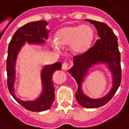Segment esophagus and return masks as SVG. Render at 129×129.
Returning <instances> with one entry per match:
<instances>
[{"mask_svg": "<svg viewBox=\"0 0 129 129\" xmlns=\"http://www.w3.org/2000/svg\"><path fill=\"white\" fill-rule=\"evenodd\" d=\"M68 68H69V66H68V64L67 63H63L62 64V69H63V70H64V71L68 70Z\"/></svg>", "mask_w": 129, "mask_h": 129, "instance_id": "1", "label": "esophagus"}]
</instances>
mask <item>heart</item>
<instances>
[{
    "mask_svg": "<svg viewBox=\"0 0 129 129\" xmlns=\"http://www.w3.org/2000/svg\"><path fill=\"white\" fill-rule=\"evenodd\" d=\"M93 38V30L90 26H69L58 30L56 33V38L50 39V43L58 51L62 49L63 46L70 45L73 54L80 55L90 49Z\"/></svg>",
    "mask_w": 129,
    "mask_h": 129,
    "instance_id": "b5f03b06",
    "label": "heart"
}]
</instances>
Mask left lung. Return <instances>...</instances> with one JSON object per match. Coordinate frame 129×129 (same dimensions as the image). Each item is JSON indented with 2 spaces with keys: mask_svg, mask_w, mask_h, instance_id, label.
<instances>
[{
  "mask_svg": "<svg viewBox=\"0 0 129 129\" xmlns=\"http://www.w3.org/2000/svg\"><path fill=\"white\" fill-rule=\"evenodd\" d=\"M94 25L100 38L86 53L74 56L73 66L68 73L77 84L75 97L80 105L86 108H96L103 106L113 97L120 85L121 79L120 53L117 38L107 24L96 21L86 19ZM97 64H105L112 73L113 86L107 95L99 99H91L82 91L81 86L88 69Z\"/></svg>",
  "mask_w": 129,
  "mask_h": 129,
  "instance_id": "1",
  "label": "left lung"
}]
</instances>
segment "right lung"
Masks as SVG:
<instances>
[{"instance_id":"add662e5","label":"right lung","mask_w":129,"mask_h":129,"mask_svg":"<svg viewBox=\"0 0 129 129\" xmlns=\"http://www.w3.org/2000/svg\"><path fill=\"white\" fill-rule=\"evenodd\" d=\"M48 23L41 20L33 21L20 27L12 36L8 46L7 58L8 87L9 91L17 101L28 110L42 112L49 109L54 101V88L52 75L56 71L61 68V63L56 62L49 66H45L41 71V82L43 90L38 98L34 101H23L18 99L14 93V82L16 78L15 66L19 52L26 43L29 45H43L48 39L49 30L46 28Z\"/></svg>"}]
</instances>
